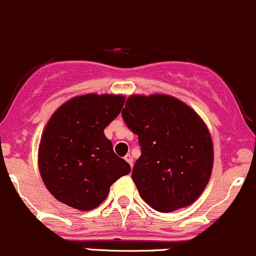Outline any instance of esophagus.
Instances as JSON below:
<instances>
[{"mask_svg": "<svg viewBox=\"0 0 256 256\" xmlns=\"http://www.w3.org/2000/svg\"><path fill=\"white\" fill-rule=\"evenodd\" d=\"M124 159H126V162H127L129 165H130V168L133 166V156H132L130 154H127V155H126Z\"/></svg>", "mask_w": 256, "mask_h": 256, "instance_id": "34e87169", "label": "esophagus"}]
</instances>
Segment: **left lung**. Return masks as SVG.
Here are the masks:
<instances>
[{"label": "left lung", "instance_id": "1", "mask_svg": "<svg viewBox=\"0 0 256 256\" xmlns=\"http://www.w3.org/2000/svg\"><path fill=\"white\" fill-rule=\"evenodd\" d=\"M122 117L142 149L132 171L142 198L159 212L194 204L213 166L212 139L204 120L166 94L130 96Z\"/></svg>", "mask_w": 256, "mask_h": 256}]
</instances>
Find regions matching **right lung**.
I'll return each instance as SVG.
<instances>
[{"mask_svg":"<svg viewBox=\"0 0 256 256\" xmlns=\"http://www.w3.org/2000/svg\"><path fill=\"white\" fill-rule=\"evenodd\" d=\"M120 94L78 96L52 116L39 146V171L50 194L80 210L104 201L113 182L130 172L104 130L123 108Z\"/></svg>","mask_w":256,"mask_h":256,"instance_id":"1","label":"right lung"}]
</instances>
